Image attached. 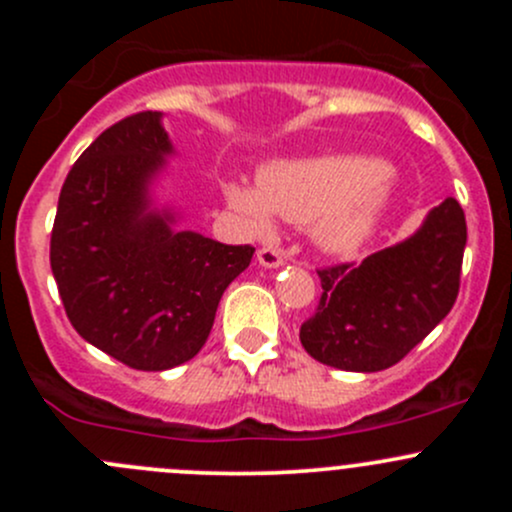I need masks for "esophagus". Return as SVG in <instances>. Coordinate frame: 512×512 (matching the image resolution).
<instances>
[{
	"label": "esophagus",
	"instance_id": "esophagus-1",
	"mask_svg": "<svg viewBox=\"0 0 512 512\" xmlns=\"http://www.w3.org/2000/svg\"><path fill=\"white\" fill-rule=\"evenodd\" d=\"M257 260H260L262 267H280L285 262L282 252L277 247H260L257 250Z\"/></svg>",
	"mask_w": 512,
	"mask_h": 512
}]
</instances>
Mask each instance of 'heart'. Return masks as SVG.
<instances>
[{"label":"heart","mask_w":512,"mask_h":512,"mask_svg":"<svg viewBox=\"0 0 512 512\" xmlns=\"http://www.w3.org/2000/svg\"><path fill=\"white\" fill-rule=\"evenodd\" d=\"M394 193V170L379 160L322 156L270 163L260 193L230 183L227 203L255 232L272 227V210L292 223L314 220V240L329 252H352L369 240Z\"/></svg>","instance_id":"1"}]
</instances>
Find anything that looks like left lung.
Segmentation results:
<instances>
[{"label": "left lung", "instance_id": "1", "mask_svg": "<svg viewBox=\"0 0 512 512\" xmlns=\"http://www.w3.org/2000/svg\"><path fill=\"white\" fill-rule=\"evenodd\" d=\"M466 240L461 203L446 198L409 240L361 262L319 267L322 297L299 327L302 347L344 371L399 364L456 304Z\"/></svg>", "mask_w": 512, "mask_h": 512}]
</instances>
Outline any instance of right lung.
I'll return each instance as SVG.
<instances>
[{"mask_svg":"<svg viewBox=\"0 0 512 512\" xmlns=\"http://www.w3.org/2000/svg\"><path fill=\"white\" fill-rule=\"evenodd\" d=\"M170 153L160 113L101 133L61 185L51 272L76 332L121 364L165 371L203 349L223 292L255 247L170 230L148 213V183Z\"/></svg>","mask_w":512,"mask_h":512,"instance_id":"1","label":"right lung"}]
</instances>
